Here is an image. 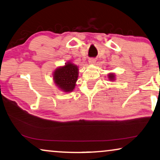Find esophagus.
I'll use <instances>...</instances> for the list:
<instances>
[{
    "instance_id": "obj_1",
    "label": "esophagus",
    "mask_w": 160,
    "mask_h": 160,
    "mask_svg": "<svg viewBox=\"0 0 160 160\" xmlns=\"http://www.w3.org/2000/svg\"><path fill=\"white\" fill-rule=\"evenodd\" d=\"M88 63L90 64H94L96 63V59L93 58H91L88 59Z\"/></svg>"
}]
</instances>
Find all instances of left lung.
<instances>
[{
	"instance_id": "8db88e82",
	"label": "left lung",
	"mask_w": 160,
	"mask_h": 160,
	"mask_svg": "<svg viewBox=\"0 0 160 160\" xmlns=\"http://www.w3.org/2000/svg\"><path fill=\"white\" fill-rule=\"evenodd\" d=\"M108 78L110 81H114L115 80V75L114 73H109L108 75Z\"/></svg>"
}]
</instances>
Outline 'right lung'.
Returning <instances> with one entry per match:
<instances>
[{"label": "right lung", "instance_id": "obj_1", "mask_svg": "<svg viewBox=\"0 0 160 160\" xmlns=\"http://www.w3.org/2000/svg\"><path fill=\"white\" fill-rule=\"evenodd\" d=\"M78 67L68 62L53 71V79L61 91L69 93L75 89L78 78Z\"/></svg>", "mask_w": 160, "mask_h": 160}]
</instances>
